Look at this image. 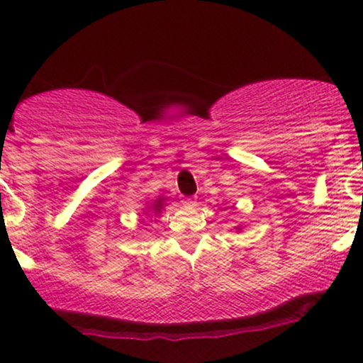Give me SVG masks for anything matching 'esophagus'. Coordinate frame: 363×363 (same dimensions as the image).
Segmentation results:
<instances>
[{
    "mask_svg": "<svg viewBox=\"0 0 363 363\" xmlns=\"http://www.w3.org/2000/svg\"><path fill=\"white\" fill-rule=\"evenodd\" d=\"M182 203H184L186 206H196V198L194 196H189V198L182 199Z\"/></svg>",
    "mask_w": 363,
    "mask_h": 363,
    "instance_id": "1",
    "label": "esophagus"
}]
</instances>
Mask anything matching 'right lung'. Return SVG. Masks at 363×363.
Wrapping results in <instances>:
<instances>
[{
	"instance_id": "add662e5",
	"label": "right lung",
	"mask_w": 363,
	"mask_h": 363,
	"mask_svg": "<svg viewBox=\"0 0 363 363\" xmlns=\"http://www.w3.org/2000/svg\"><path fill=\"white\" fill-rule=\"evenodd\" d=\"M162 201H164V199H157V201H155V204H154V209H155L157 213H159L160 209H162Z\"/></svg>"
}]
</instances>
